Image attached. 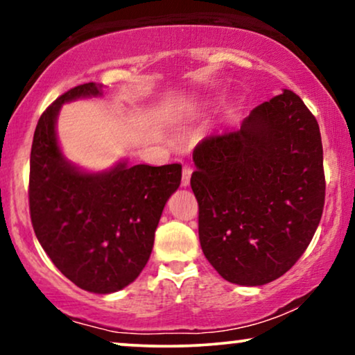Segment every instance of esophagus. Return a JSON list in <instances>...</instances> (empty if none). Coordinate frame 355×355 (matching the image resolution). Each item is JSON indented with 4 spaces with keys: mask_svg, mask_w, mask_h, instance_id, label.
I'll use <instances>...</instances> for the list:
<instances>
[{
    "mask_svg": "<svg viewBox=\"0 0 355 355\" xmlns=\"http://www.w3.org/2000/svg\"><path fill=\"white\" fill-rule=\"evenodd\" d=\"M191 174H192V168H191V166H184V168H182L181 184H182L184 187L189 186V182H191Z\"/></svg>",
    "mask_w": 355,
    "mask_h": 355,
    "instance_id": "obj_1",
    "label": "esophagus"
}]
</instances>
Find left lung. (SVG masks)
Segmentation results:
<instances>
[{"instance_id": "8db88e82", "label": "left lung", "mask_w": 355, "mask_h": 355, "mask_svg": "<svg viewBox=\"0 0 355 355\" xmlns=\"http://www.w3.org/2000/svg\"><path fill=\"white\" fill-rule=\"evenodd\" d=\"M192 157L198 237L213 268L241 286L293 268L322 220L327 187L318 123L300 96L284 90L263 101Z\"/></svg>"}]
</instances>
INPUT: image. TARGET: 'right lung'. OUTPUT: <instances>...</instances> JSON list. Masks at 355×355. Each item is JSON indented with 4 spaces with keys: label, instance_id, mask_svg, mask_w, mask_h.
Returning a JSON list of instances; mask_svg holds the SVG:
<instances>
[{
    "label": "right lung",
    "instance_id": "add662e5",
    "mask_svg": "<svg viewBox=\"0 0 355 355\" xmlns=\"http://www.w3.org/2000/svg\"><path fill=\"white\" fill-rule=\"evenodd\" d=\"M94 82L77 85L43 111L31 152L28 208L43 250L67 279L96 294L137 278L152 254L155 230L181 184V164L128 166L85 174L62 158L55 123L64 101L98 95Z\"/></svg>",
    "mask_w": 355,
    "mask_h": 355
}]
</instances>
